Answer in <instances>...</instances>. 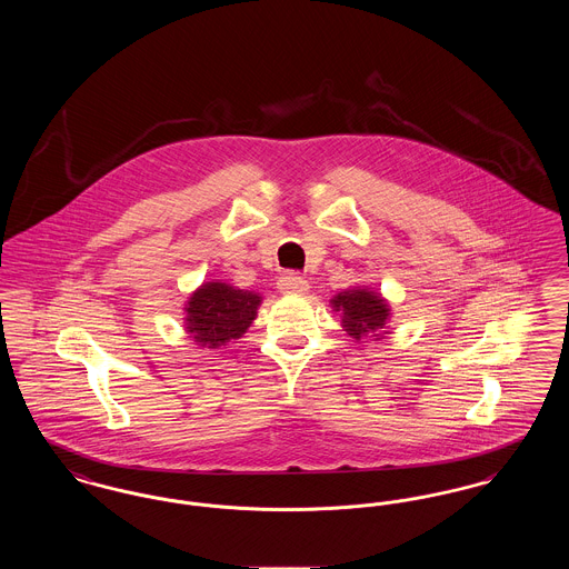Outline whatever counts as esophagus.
Returning a JSON list of instances; mask_svg holds the SVG:
<instances>
[{"label":"esophagus","mask_w":569,"mask_h":569,"mask_svg":"<svg viewBox=\"0 0 569 569\" xmlns=\"http://www.w3.org/2000/svg\"><path fill=\"white\" fill-rule=\"evenodd\" d=\"M277 288L281 295H305L309 290V283L307 279L298 277L297 272H286L279 277Z\"/></svg>","instance_id":"esophagus-1"}]
</instances>
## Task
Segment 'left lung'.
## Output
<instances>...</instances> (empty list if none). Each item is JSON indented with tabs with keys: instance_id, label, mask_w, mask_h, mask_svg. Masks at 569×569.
<instances>
[{
	"instance_id": "left-lung-1",
	"label": "left lung",
	"mask_w": 569,
	"mask_h": 569,
	"mask_svg": "<svg viewBox=\"0 0 569 569\" xmlns=\"http://www.w3.org/2000/svg\"><path fill=\"white\" fill-rule=\"evenodd\" d=\"M330 307L335 313H341V326L353 341L365 337L381 341L390 335V302L369 286H353L337 292L330 298Z\"/></svg>"
}]
</instances>
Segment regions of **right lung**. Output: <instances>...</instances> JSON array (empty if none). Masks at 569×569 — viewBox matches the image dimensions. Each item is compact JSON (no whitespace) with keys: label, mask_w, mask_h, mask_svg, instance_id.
<instances>
[{"label":"right lung","mask_w":569,"mask_h":569,"mask_svg":"<svg viewBox=\"0 0 569 569\" xmlns=\"http://www.w3.org/2000/svg\"><path fill=\"white\" fill-rule=\"evenodd\" d=\"M262 297L232 283L211 279L191 292L183 307L188 339L200 350L213 352L241 339L258 318Z\"/></svg>","instance_id":"add662e5"}]
</instances>
